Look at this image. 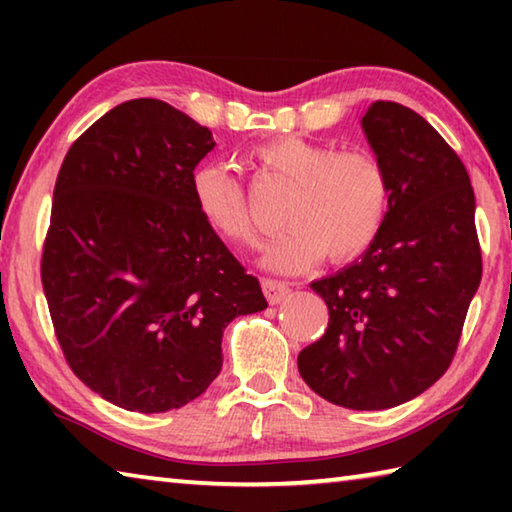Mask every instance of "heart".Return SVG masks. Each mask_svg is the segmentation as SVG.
I'll return each instance as SVG.
<instances>
[{"label": "heart", "instance_id": "b5f03b06", "mask_svg": "<svg viewBox=\"0 0 512 512\" xmlns=\"http://www.w3.org/2000/svg\"><path fill=\"white\" fill-rule=\"evenodd\" d=\"M379 216V187L361 167L343 162L318 185L307 207V225L318 239L359 248L370 239Z\"/></svg>", "mask_w": 512, "mask_h": 512}]
</instances>
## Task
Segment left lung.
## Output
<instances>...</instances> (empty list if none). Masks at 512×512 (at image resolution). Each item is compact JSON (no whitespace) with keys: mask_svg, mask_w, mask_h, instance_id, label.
I'll list each match as a JSON object with an SVG mask.
<instances>
[{"mask_svg":"<svg viewBox=\"0 0 512 512\" xmlns=\"http://www.w3.org/2000/svg\"><path fill=\"white\" fill-rule=\"evenodd\" d=\"M212 131L160 99L106 112L58 171L40 277L67 366L103 400L164 413L207 391L223 329L266 309L216 237L194 171Z\"/></svg>","mask_w":512,"mask_h":512,"instance_id":"obj_1","label":"left lung"}]
</instances>
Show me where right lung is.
Wrapping results in <instances>:
<instances>
[{
  "label": "right lung",
  "instance_id": "add662e5",
  "mask_svg": "<svg viewBox=\"0 0 512 512\" xmlns=\"http://www.w3.org/2000/svg\"><path fill=\"white\" fill-rule=\"evenodd\" d=\"M361 131L388 212L359 262L311 284L329 320L298 354V370L327 402L379 411L445 375L483 264L470 176L436 128L400 103L375 101Z\"/></svg>",
  "mask_w": 512,
  "mask_h": 512
}]
</instances>
